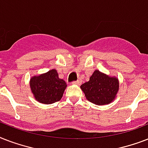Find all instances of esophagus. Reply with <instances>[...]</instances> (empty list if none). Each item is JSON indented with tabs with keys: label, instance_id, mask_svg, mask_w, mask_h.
<instances>
[{
	"label": "esophagus",
	"instance_id": "34e87169",
	"mask_svg": "<svg viewBox=\"0 0 148 148\" xmlns=\"http://www.w3.org/2000/svg\"><path fill=\"white\" fill-rule=\"evenodd\" d=\"M81 80H80V79H78V80H77V81H74V84H81Z\"/></svg>",
	"mask_w": 148,
	"mask_h": 148
}]
</instances>
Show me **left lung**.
I'll return each instance as SVG.
<instances>
[{"mask_svg": "<svg viewBox=\"0 0 148 148\" xmlns=\"http://www.w3.org/2000/svg\"><path fill=\"white\" fill-rule=\"evenodd\" d=\"M86 98L97 105H103L111 103L119 90V81L115 77H110L95 71L90 80L81 86Z\"/></svg>", "mask_w": 148, "mask_h": 148, "instance_id": "1", "label": "left lung"}]
</instances>
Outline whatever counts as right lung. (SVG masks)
<instances>
[{
    "label": "right lung",
    "mask_w": 148,
    "mask_h": 148,
    "mask_svg": "<svg viewBox=\"0 0 148 148\" xmlns=\"http://www.w3.org/2000/svg\"><path fill=\"white\" fill-rule=\"evenodd\" d=\"M30 87L34 98L40 103L48 104L59 101L67 84L60 79L55 69L39 76H34L30 81Z\"/></svg>",
    "instance_id": "1"
}]
</instances>
